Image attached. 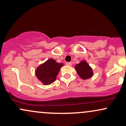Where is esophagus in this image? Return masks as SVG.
<instances>
[{
  "instance_id": "obj_1",
  "label": "esophagus",
  "mask_w": 126,
  "mask_h": 126,
  "mask_svg": "<svg viewBox=\"0 0 126 126\" xmlns=\"http://www.w3.org/2000/svg\"><path fill=\"white\" fill-rule=\"evenodd\" d=\"M66 65H68V66H71L72 65V63H66Z\"/></svg>"
}]
</instances>
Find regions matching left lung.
<instances>
[{
    "label": "left lung",
    "mask_w": 126,
    "mask_h": 126,
    "mask_svg": "<svg viewBox=\"0 0 126 126\" xmlns=\"http://www.w3.org/2000/svg\"><path fill=\"white\" fill-rule=\"evenodd\" d=\"M75 67L78 74L82 79H86L92 77V69L85 61L81 62L78 64H77Z\"/></svg>",
    "instance_id": "obj_1"
}]
</instances>
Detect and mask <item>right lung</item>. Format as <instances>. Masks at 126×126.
Masks as SVG:
<instances>
[{
    "mask_svg": "<svg viewBox=\"0 0 126 126\" xmlns=\"http://www.w3.org/2000/svg\"><path fill=\"white\" fill-rule=\"evenodd\" d=\"M63 66V63H58L53 59H49L36 69L37 78L45 85H49L55 80Z\"/></svg>",
    "mask_w": 126,
    "mask_h": 126,
    "instance_id": "1",
    "label": "right lung"
}]
</instances>
